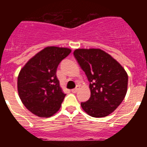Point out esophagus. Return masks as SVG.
I'll list each match as a JSON object with an SVG mask.
<instances>
[{"mask_svg":"<svg viewBox=\"0 0 147 147\" xmlns=\"http://www.w3.org/2000/svg\"><path fill=\"white\" fill-rule=\"evenodd\" d=\"M80 85H76V87L74 88V89L71 90V92H72V93H76V92H77L78 90H80Z\"/></svg>","mask_w":147,"mask_h":147,"instance_id":"esophagus-1","label":"esophagus"}]
</instances>
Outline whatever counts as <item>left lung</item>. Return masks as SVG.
I'll list each match as a JSON object with an SVG mask.
<instances>
[{"mask_svg": "<svg viewBox=\"0 0 147 147\" xmlns=\"http://www.w3.org/2000/svg\"><path fill=\"white\" fill-rule=\"evenodd\" d=\"M74 54L90 82V97L82 102V108L92 117L107 116L127 94V73L117 60L102 49H78Z\"/></svg>", "mask_w": 147, "mask_h": 147, "instance_id": "8db88e82", "label": "left lung"}]
</instances>
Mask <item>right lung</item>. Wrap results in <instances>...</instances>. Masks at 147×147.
Returning a JSON list of instances; mask_svg holds the SVG:
<instances>
[{
    "label": "right lung",
    "mask_w": 147,
    "mask_h": 147,
    "mask_svg": "<svg viewBox=\"0 0 147 147\" xmlns=\"http://www.w3.org/2000/svg\"><path fill=\"white\" fill-rule=\"evenodd\" d=\"M67 48L48 46L22 67L18 77V91L22 103L38 117L52 116L59 110L65 93L56 73L61 61L68 56Z\"/></svg>",
    "instance_id": "1"
}]
</instances>
